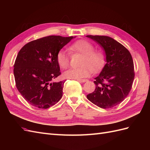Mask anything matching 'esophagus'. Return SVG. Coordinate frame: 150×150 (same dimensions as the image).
I'll return each instance as SVG.
<instances>
[{
	"label": "esophagus",
	"instance_id": "1",
	"mask_svg": "<svg viewBox=\"0 0 150 150\" xmlns=\"http://www.w3.org/2000/svg\"><path fill=\"white\" fill-rule=\"evenodd\" d=\"M77 81H79V82H81V83H85V82H87V81H88V79H77Z\"/></svg>",
	"mask_w": 150,
	"mask_h": 150
}]
</instances>
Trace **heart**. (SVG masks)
<instances>
[{"label":"heart","mask_w":150,"mask_h":150,"mask_svg":"<svg viewBox=\"0 0 150 150\" xmlns=\"http://www.w3.org/2000/svg\"><path fill=\"white\" fill-rule=\"evenodd\" d=\"M69 50L72 52H78L83 54L79 68H71L65 71L63 76L65 78L81 79L88 77L92 69L94 71L100 69L104 64V56L98 51H94L92 44L86 40H79L71 44ZM56 61L62 69H66L69 66L70 57L69 54L64 50L57 53Z\"/></svg>","instance_id":"b5f03b06"}]
</instances>
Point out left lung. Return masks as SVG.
<instances>
[{"instance_id":"left-lung-1","label":"left lung","mask_w":150,"mask_h":150,"mask_svg":"<svg viewBox=\"0 0 150 150\" xmlns=\"http://www.w3.org/2000/svg\"><path fill=\"white\" fill-rule=\"evenodd\" d=\"M105 52L106 64L94 81L96 89L87 95L88 100L103 109L120 104L128 96L134 78V64L130 52L124 46L105 35H86Z\"/></svg>"}]
</instances>
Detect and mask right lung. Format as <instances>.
<instances>
[{
  "label": "right lung",
  "instance_id": "obj_1",
  "mask_svg": "<svg viewBox=\"0 0 150 150\" xmlns=\"http://www.w3.org/2000/svg\"><path fill=\"white\" fill-rule=\"evenodd\" d=\"M74 38L50 35L29 42L19 51L13 66L16 87L32 106L47 109L62 98L65 81L53 82L61 74L56 55Z\"/></svg>",
  "mask_w": 150,
  "mask_h": 150
}]
</instances>
